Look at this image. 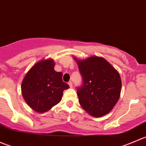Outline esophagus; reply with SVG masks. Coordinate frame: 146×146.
<instances>
[{"instance_id":"obj_1","label":"esophagus","mask_w":146,"mask_h":146,"mask_svg":"<svg viewBox=\"0 0 146 146\" xmlns=\"http://www.w3.org/2000/svg\"><path fill=\"white\" fill-rule=\"evenodd\" d=\"M68 85H69V86H70V88H73V82H72L71 81L68 82Z\"/></svg>"}]
</instances>
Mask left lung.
Instances as JSON below:
<instances>
[{
    "mask_svg": "<svg viewBox=\"0 0 146 146\" xmlns=\"http://www.w3.org/2000/svg\"><path fill=\"white\" fill-rule=\"evenodd\" d=\"M73 58L82 78V85L77 90L81 107L94 117L108 114L120 97L121 80L119 72L102 57Z\"/></svg>",
    "mask_w": 146,
    "mask_h": 146,
    "instance_id": "1",
    "label": "left lung"
}]
</instances>
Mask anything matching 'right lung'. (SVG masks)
Listing matches in <instances>:
<instances>
[{"instance_id":"obj_1","label":"right lung","mask_w":146,"mask_h":146,"mask_svg":"<svg viewBox=\"0 0 146 146\" xmlns=\"http://www.w3.org/2000/svg\"><path fill=\"white\" fill-rule=\"evenodd\" d=\"M51 58L42 59L27 72L21 85L25 101L34 111L46 112L62 99L64 90L69 85L63 82L61 72L54 70Z\"/></svg>"}]
</instances>
